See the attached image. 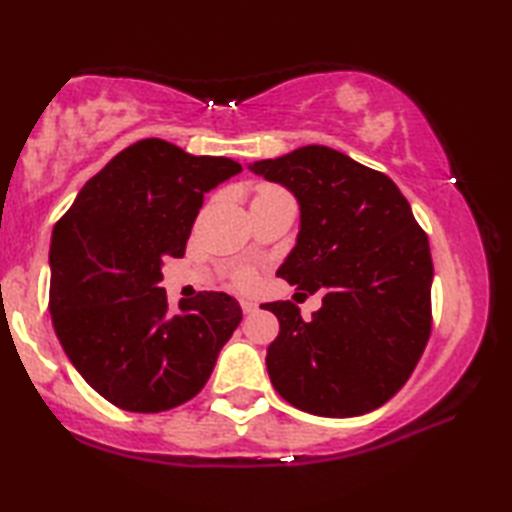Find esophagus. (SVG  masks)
Segmentation results:
<instances>
[{
  "label": "esophagus",
  "mask_w": 512,
  "mask_h": 512,
  "mask_svg": "<svg viewBox=\"0 0 512 512\" xmlns=\"http://www.w3.org/2000/svg\"><path fill=\"white\" fill-rule=\"evenodd\" d=\"M241 311H244L246 316H250V314H255V311H257V305H255V302H250V300H241Z\"/></svg>",
  "instance_id": "esophagus-1"
}]
</instances>
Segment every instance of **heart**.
I'll list each match as a JSON object with an SVG mask.
<instances>
[{
  "label": "heart",
  "instance_id": "1",
  "mask_svg": "<svg viewBox=\"0 0 512 512\" xmlns=\"http://www.w3.org/2000/svg\"><path fill=\"white\" fill-rule=\"evenodd\" d=\"M282 189H277V187H271V185H262L257 189V194L255 196H271V194H280ZM253 280H255V273L253 271H239L237 273V284L239 287H250V284H253Z\"/></svg>",
  "mask_w": 512,
  "mask_h": 512
}]
</instances>
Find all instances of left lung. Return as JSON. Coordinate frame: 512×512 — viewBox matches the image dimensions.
I'll return each instance as SVG.
<instances>
[{
  "label": "left lung",
  "mask_w": 512,
  "mask_h": 512,
  "mask_svg": "<svg viewBox=\"0 0 512 512\" xmlns=\"http://www.w3.org/2000/svg\"><path fill=\"white\" fill-rule=\"evenodd\" d=\"M248 169L300 205L296 246L277 268L293 287L325 291L311 320L289 300L266 368L300 411L354 418L379 409L411 377L431 334L429 239L391 178L341 151L309 144Z\"/></svg>",
  "instance_id": "obj_1"
}]
</instances>
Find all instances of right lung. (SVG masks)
I'll list each match as a JSON object with an SVG mask.
<instances>
[{
    "label": "right lung",
    "mask_w": 512,
    "mask_h": 512,
    "mask_svg": "<svg viewBox=\"0 0 512 512\" xmlns=\"http://www.w3.org/2000/svg\"><path fill=\"white\" fill-rule=\"evenodd\" d=\"M241 164L140 140L117 153L54 225L49 311L81 377L119 409L160 413L201 393L241 323L239 302L198 293L169 314L162 264L183 257L203 196Z\"/></svg>",
    "instance_id": "add662e5"
}]
</instances>
